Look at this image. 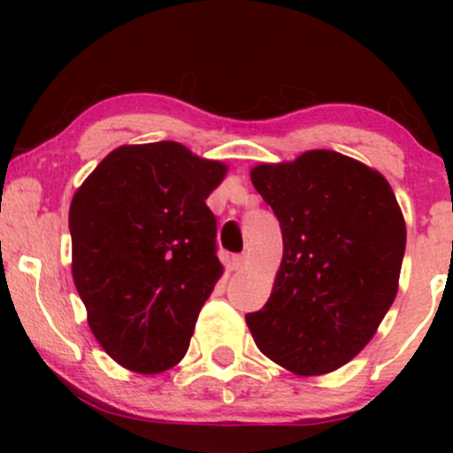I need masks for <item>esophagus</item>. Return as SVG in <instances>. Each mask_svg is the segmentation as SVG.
I'll list each match as a JSON object with an SVG mask.
<instances>
[{"mask_svg":"<svg viewBox=\"0 0 453 453\" xmlns=\"http://www.w3.org/2000/svg\"><path fill=\"white\" fill-rule=\"evenodd\" d=\"M247 266V253H241V256L232 257V270H241Z\"/></svg>","mask_w":453,"mask_h":453,"instance_id":"obj_1","label":"esophagus"}]
</instances>
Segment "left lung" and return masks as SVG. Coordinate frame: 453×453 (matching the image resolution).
Returning a JSON list of instances; mask_svg holds the SVG:
<instances>
[{
	"label": "left lung",
	"instance_id": "8db88e82",
	"mask_svg": "<svg viewBox=\"0 0 453 453\" xmlns=\"http://www.w3.org/2000/svg\"><path fill=\"white\" fill-rule=\"evenodd\" d=\"M251 183L280 223L283 259L247 326L279 366L327 375L368 345L396 298L403 211L386 176L327 149L257 164Z\"/></svg>",
	"mask_w": 453,
	"mask_h": 453
}]
</instances>
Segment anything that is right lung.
Segmentation results:
<instances>
[{"label":"right lung","mask_w":453,"mask_h":453,"mask_svg":"<svg viewBox=\"0 0 453 453\" xmlns=\"http://www.w3.org/2000/svg\"><path fill=\"white\" fill-rule=\"evenodd\" d=\"M226 174L173 140L123 144L72 197V277L93 336L127 371L183 360L223 274L206 197Z\"/></svg>","instance_id":"1"}]
</instances>
